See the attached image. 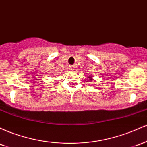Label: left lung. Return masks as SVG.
<instances>
[{
  "label": "left lung",
  "instance_id": "1",
  "mask_svg": "<svg viewBox=\"0 0 147 147\" xmlns=\"http://www.w3.org/2000/svg\"><path fill=\"white\" fill-rule=\"evenodd\" d=\"M90 78H91V77H90Z\"/></svg>",
  "mask_w": 147,
  "mask_h": 147
}]
</instances>
